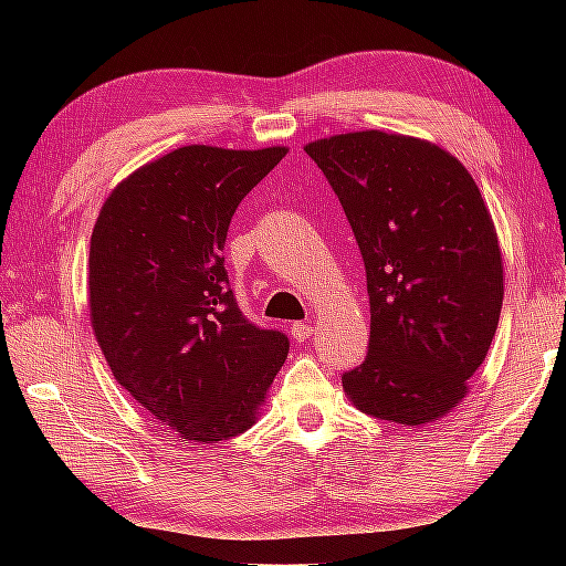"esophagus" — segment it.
<instances>
[{
  "mask_svg": "<svg viewBox=\"0 0 566 566\" xmlns=\"http://www.w3.org/2000/svg\"><path fill=\"white\" fill-rule=\"evenodd\" d=\"M312 324H308V322H293L291 324V337L293 339H296V343H304V339H308V337H312Z\"/></svg>",
  "mask_w": 566,
  "mask_h": 566,
  "instance_id": "obj_1",
  "label": "esophagus"
}]
</instances>
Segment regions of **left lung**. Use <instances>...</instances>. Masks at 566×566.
<instances>
[{
    "instance_id": "left-lung-1",
    "label": "left lung",
    "mask_w": 566,
    "mask_h": 566,
    "mask_svg": "<svg viewBox=\"0 0 566 566\" xmlns=\"http://www.w3.org/2000/svg\"><path fill=\"white\" fill-rule=\"evenodd\" d=\"M366 262L370 339L343 374L366 415L428 424L459 407L502 308V254L474 177L422 138L358 130L304 146Z\"/></svg>"
}]
</instances>
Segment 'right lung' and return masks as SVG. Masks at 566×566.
<instances>
[{
  "label": "right lung",
  "instance_id": "right-lung-1",
  "mask_svg": "<svg viewBox=\"0 0 566 566\" xmlns=\"http://www.w3.org/2000/svg\"><path fill=\"white\" fill-rule=\"evenodd\" d=\"M285 146H182L128 175L90 242V319L115 381L192 443L252 428L289 337L239 312L223 268L237 206Z\"/></svg>",
  "mask_w": 566,
  "mask_h": 566
}]
</instances>
